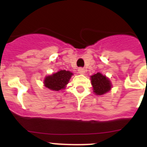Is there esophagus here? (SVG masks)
<instances>
[{"label":"esophagus","mask_w":147,"mask_h":147,"mask_svg":"<svg viewBox=\"0 0 147 147\" xmlns=\"http://www.w3.org/2000/svg\"><path fill=\"white\" fill-rule=\"evenodd\" d=\"M78 71L79 74H82V75H84L85 73V70L83 68H79L78 69Z\"/></svg>","instance_id":"1"}]
</instances>
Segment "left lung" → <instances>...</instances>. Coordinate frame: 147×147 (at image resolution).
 I'll list each match as a JSON object with an SVG mask.
<instances>
[{
	"mask_svg": "<svg viewBox=\"0 0 147 147\" xmlns=\"http://www.w3.org/2000/svg\"><path fill=\"white\" fill-rule=\"evenodd\" d=\"M91 83L93 87V92L97 95H103L111 91L112 85L111 81L106 76L100 72L91 76Z\"/></svg>",
	"mask_w": 147,
	"mask_h": 147,
	"instance_id": "1",
	"label": "left lung"
}]
</instances>
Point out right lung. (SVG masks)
I'll use <instances>...</instances> for the list:
<instances>
[{
	"mask_svg": "<svg viewBox=\"0 0 147 147\" xmlns=\"http://www.w3.org/2000/svg\"><path fill=\"white\" fill-rule=\"evenodd\" d=\"M73 73L66 70H60L50 76H47L43 80V85L51 91L58 92L65 89Z\"/></svg>",
	"mask_w": 147,
	"mask_h": 147,
	"instance_id": "obj_1",
	"label": "right lung"
}]
</instances>
